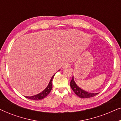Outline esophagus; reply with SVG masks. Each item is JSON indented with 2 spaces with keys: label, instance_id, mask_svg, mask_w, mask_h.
Returning <instances> with one entry per match:
<instances>
[{
  "label": "esophagus",
  "instance_id": "34e87169",
  "mask_svg": "<svg viewBox=\"0 0 121 121\" xmlns=\"http://www.w3.org/2000/svg\"><path fill=\"white\" fill-rule=\"evenodd\" d=\"M69 64L68 63H64L63 65L62 66V68L63 69H65V68H68L69 67Z\"/></svg>",
  "mask_w": 121,
  "mask_h": 121
}]
</instances>
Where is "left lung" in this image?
I'll return each instance as SVG.
<instances>
[{
    "label": "left lung",
    "mask_w": 121,
    "mask_h": 121,
    "mask_svg": "<svg viewBox=\"0 0 121 121\" xmlns=\"http://www.w3.org/2000/svg\"><path fill=\"white\" fill-rule=\"evenodd\" d=\"M70 87L73 91L74 93L80 98H90V97H94L97 95L99 93H90L86 91L82 90L79 87L77 84H76L75 81L74 80V77H73L72 80L70 82Z\"/></svg>",
    "instance_id": "1"
}]
</instances>
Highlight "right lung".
Returning a JSON list of instances; mask_svg holds the SVG:
<instances>
[{"label":"right lung","mask_w":121,"mask_h":121,"mask_svg":"<svg viewBox=\"0 0 121 121\" xmlns=\"http://www.w3.org/2000/svg\"><path fill=\"white\" fill-rule=\"evenodd\" d=\"M54 75H55V74L52 76V78H51V80L49 81L48 85L46 87V88L44 89L43 91H42L40 92V93L36 95L32 96H25V97L27 99H30V100H42V99H44V97H46L49 94V92H51V91L52 89V81H53V79L54 78Z\"/></svg>","instance_id":"add662e5"}]
</instances>
